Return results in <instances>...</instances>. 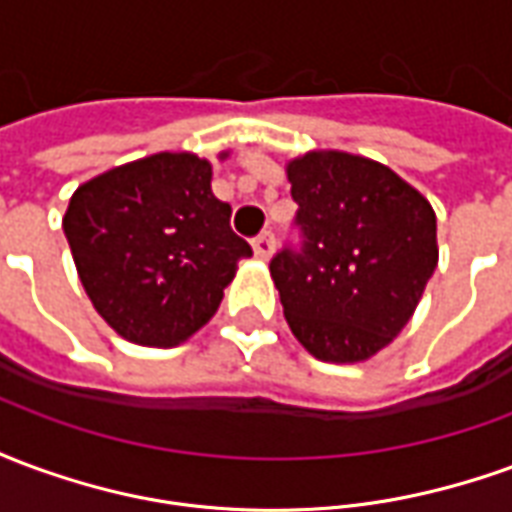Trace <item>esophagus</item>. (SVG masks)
Masks as SVG:
<instances>
[{"label": "esophagus", "instance_id": "1", "mask_svg": "<svg viewBox=\"0 0 512 512\" xmlns=\"http://www.w3.org/2000/svg\"><path fill=\"white\" fill-rule=\"evenodd\" d=\"M274 246H277V241H274V233H271V230L260 233L255 241H252V249H255V255L260 257V260H268V257L274 255Z\"/></svg>", "mask_w": 512, "mask_h": 512}]
</instances>
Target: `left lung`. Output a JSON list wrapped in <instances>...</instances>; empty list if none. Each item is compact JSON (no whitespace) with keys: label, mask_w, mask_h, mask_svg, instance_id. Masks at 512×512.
Listing matches in <instances>:
<instances>
[{"label":"left lung","mask_w":512,"mask_h":512,"mask_svg":"<svg viewBox=\"0 0 512 512\" xmlns=\"http://www.w3.org/2000/svg\"><path fill=\"white\" fill-rule=\"evenodd\" d=\"M301 246L271 260L290 332L321 362H365L403 332L439 263L436 213L397 172L343 150L288 161Z\"/></svg>","instance_id":"8db88e82"}]
</instances>
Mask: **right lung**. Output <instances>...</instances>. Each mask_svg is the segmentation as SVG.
<instances>
[{
	"label": "right lung",
	"mask_w": 512,
	"mask_h": 512,
	"mask_svg": "<svg viewBox=\"0 0 512 512\" xmlns=\"http://www.w3.org/2000/svg\"><path fill=\"white\" fill-rule=\"evenodd\" d=\"M211 164L156 153L73 191L62 219L98 315L136 345L169 348L211 321L252 246L211 191Z\"/></svg>",
	"instance_id": "obj_1"
}]
</instances>
